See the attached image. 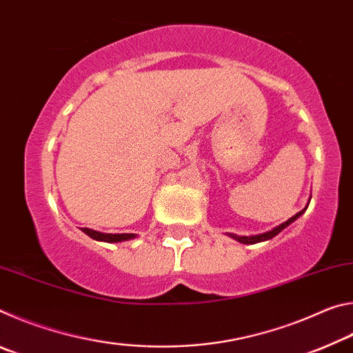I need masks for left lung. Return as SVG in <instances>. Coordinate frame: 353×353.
Returning a JSON list of instances; mask_svg holds the SVG:
<instances>
[{
  "label": "left lung",
  "mask_w": 353,
  "mask_h": 353,
  "mask_svg": "<svg viewBox=\"0 0 353 353\" xmlns=\"http://www.w3.org/2000/svg\"><path fill=\"white\" fill-rule=\"evenodd\" d=\"M307 210V207L303 208V210H301L299 213H296L294 216H291L288 221H285L283 224H280V225H277L276 229H272V230H270V232H266V234H261V235H254V236H236V235H230V236H234L236 241H240V243H243V244H255V243H260V241H266V240H271V238H274L276 236L277 234H280V232H282L285 227H288L291 223H294V221L301 216V214Z\"/></svg>",
  "instance_id": "1"
}]
</instances>
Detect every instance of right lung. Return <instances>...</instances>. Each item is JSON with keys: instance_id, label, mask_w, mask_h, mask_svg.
I'll use <instances>...</instances> for the list:
<instances>
[{"instance_id": "obj_1", "label": "right lung", "mask_w": 353, "mask_h": 353, "mask_svg": "<svg viewBox=\"0 0 353 353\" xmlns=\"http://www.w3.org/2000/svg\"><path fill=\"white\" fill-rule=\"evenodd\" d=\"M82 232L90 238H93V240L105 241V243H118V241H126V240H130V238H135L134 234H103V232L87 229V227H83Z\"/></svg>"}]
</instances>
